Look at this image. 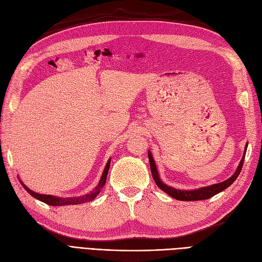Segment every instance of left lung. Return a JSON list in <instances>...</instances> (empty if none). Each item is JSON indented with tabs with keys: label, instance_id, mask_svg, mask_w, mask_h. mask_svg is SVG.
I'll list each match as a JSON object with an SVG mask.
<instances>
[{
	"label": "left lung",
	"instance_id": "left-lung-1",
	"mask_svg": "<svg viewBox=\"0 0 262 262\" xmlns=\"http://www.w3.org/2000/svg\"><path fill=\"white\" fill-rule=\"evenodd\" d=\"M247 146L248 143H246L245 145V150H244V155L241 160V163L238 164V167L235 170V172L233 175L229 177L228 179H226L225 181L219 182V184H214L211 186H207V187H201L198 189H193V190H180V189H176L172 188L168 185H166L165 182L162 181V179L160 178V175H158L157 171V167L154 158L152 156V153L150 150L147 152L148 155V161H149V166H150V171H152V176L153 179L155 181V184L157 185V187L162 189L164 192H166L167 194H169L170 196H172L173 199L176 200H180V201H198V200H205L209 199V198L215 195L220 192L223 191L226 188H228L231 186L233 182L236 180V178L238 177V175L241 173L243 164H244V160H245V155H246V150H247Z\"/></svg>",
	"mask_w": 262,
	"mask_h": 262
}]
</instances>
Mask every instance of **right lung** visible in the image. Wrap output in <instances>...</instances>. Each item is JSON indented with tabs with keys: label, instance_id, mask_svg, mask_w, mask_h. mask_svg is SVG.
Returning a JSON list of instances; mask_svg holds the SVG:
<instances>
[{
	"label": "right lung",
	"instance_id": "1",
	"mask_svg": "<svg viewBox=\"0 0 262 262\" xmlns=\"http://www.w3.org/2000/svg\"><path fill=\"white\" fill-rule=\"evenodd\" d=\"M110 158L108 160L104 171H102V175L100 177V180L98 182V185L95 187V189L93 191H91L90 193H86L84 195H80V196H70V198H61V196H55V195H51V194H41V193H38L33 191V190H30L26 185H24V182L19 179V182L23 185V187L25 188L26 191L30 194L33 195L35 199L41 201L43 203H47L49 205H53V207H62V205H75V204H81V203H85V202H89L94 200L95 198H96L101 188L104 187V185L106 184V179H107V175H108V170H109V166H110Z\"/></svg>",
	"mask_w": 262,
	"mask_h": 262
}]
</instances>
